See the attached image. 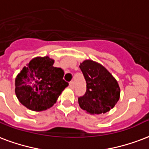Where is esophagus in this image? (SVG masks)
Instances as JSON below:
<instances>
[{"mask_svg":"<svg viewBox=\"0 0 149 149\" xmlns=\"http://www.w3.org/2000/svg\"><path fill=\"white\" fill-rule=\"evenodd\" d=\"M70 87H71V88H74L75 87V84L73 81H71V82L70 83Z\"/></svg>","mask_w":149,"mask_h":149,"instance_id":"1","label":"esophagus"}]
</instances>
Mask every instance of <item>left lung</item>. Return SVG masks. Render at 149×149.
<instances>
[{
	"mask_svg": "<svg viewBox=\"0 0 149 149\" xmlns=\"http://www.w3.org/2000/svg\"><path fill=\"white\" fill-rule=\"evenodd\" d=\"M79 68L87 83L86 93L78 97L79 107L91 114L109 112L120 99L116 79L105 67L92 60L84 61Z\"/></svg>",
	"mask_w": 149,
	"mask_h": 149,
	"instance_id": "8db88e82",
	"label": "left lung"
}]
</instances>
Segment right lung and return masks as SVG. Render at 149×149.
<instances>
[{
  "label": "right lung",
  "mask_w": 149,
  "mask_h": 149,
  "mask_svg": "<svg viewBox=\"0 0 149 149\" xmlns=\"http://www.w3.org/2000/svg\"><path fill=\"white\" fill-rule=\"evenodd\" d=\"M53 64L48 56L37 57L17 75L15 95L27 109L37 112L49 109L69 85L63 79L64 71Z\"/></svg>",
  "instance_id": "right-lung-1"
}]
</instances>
